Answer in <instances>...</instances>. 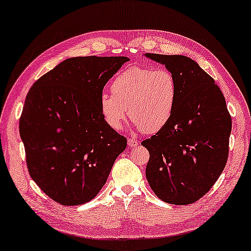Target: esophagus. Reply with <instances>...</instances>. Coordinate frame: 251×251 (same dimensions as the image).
<instances>
[{
    "instance_id": "34e87169",
    "label": "esophagus",
    "mask_w": 251,
    "mask_h": 251,
    "mask_svg": "<svg viewBox=\"0 0 251 251\" xmlns=\"http://www.w3.org/2000/svg\"><path fill=\"white\" fill-rule=\"evenodd\" d=\"M128 146L130 148H135L137 146H139V141L137 139H132V138H129L128 139Z\"/></svg>"
}]
</instances>
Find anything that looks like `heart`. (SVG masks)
Masks as SVG:
<instances>
[{
  "mask_svg": "<svg viewBox=\"0 0 251 251\" xmlns=\"http://www.w3.org/2000/svg\"><path fill=\"white\" fill-rule=\"evenodd\" d=\"M111 91L112 95L102 92L99 100L100 112L110 128H122L128 108L135 128L154 133L172 118L178 89L171 70L133 66L113 78Z\"/></svg>",
  "mask_w": 251,
  "mask_h": 251,
  "instance_id": "1",
  "label": "heart"
}]
</instances>
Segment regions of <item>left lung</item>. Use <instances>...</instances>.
<instances>
[{"label":"left lung","instance_id":"obj_1","mask_svg":"<svg viewBox=\"0 0 251 251\" xmlns=\"http://www.w3.org/2000/svg\"><path fill=\"white\" fill-rule=\"evenodd\" d=\"M164 65L177 80V98L170 121L141 143L150 153L146 176L165 203L199 201L225 168L231 118L225 97L195 60L183 55L146 54Z\"/></svg>","mask_w":251,"mask_h":251}]
</instances>
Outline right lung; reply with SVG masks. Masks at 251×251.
Returning <instances> with one entry per match:
<instances>
[{
	"instance_id": "add662e5",
	"label": "right lung",
	"mask_w": 251,
	"mask_h": 251,
	"mask_svg": "<svg viewBox=\"0 0 251 251\" xmlns=\"http://www.w3.org/2000/svg\"><path fill=\"white\" fill-rule=\"evenodd\" d=\"M125 56L74 57L30 88L20 119L30 177L57 203H88L107 182L126 139L104 122L99 100Z\"/></svg>"
}]
</instances>
